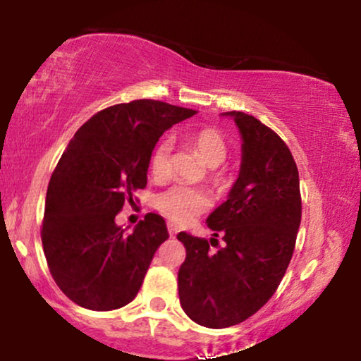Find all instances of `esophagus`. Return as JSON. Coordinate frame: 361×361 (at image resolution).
I'll list each match as a JSON object with an SVG mask.
<instances>
[{
    "label": "esophagus",
    "mask_w": 361,
    "mask_h": 361,
    "mask_svg": "<svg viewBox=\"0 0 361 361\" xmlns=\"http://www.w3.org/2000/svg\"><path fill=\"white\" fill-rule=\"evenodd\" d=\"M168 231H169V235H171V238H175V235L178 234V229L175 226H173V224H169L168 226Z\"/></svg>",
    "instance_id": "1"
}]
</instances>
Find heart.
Masks as SVG:
<instances>
[{"label":"heart","instance_id":"heart-1","mask_svg":"<svg viewBox=\"0 0 361 361\" xmlns=\"http://www.w3.org/2000/svg\"><path fill=\"white\" fill-rule=\"evenodd\" d=\"M193 146L197 147L198 154L209 164L210 168H217L226 161L227 144L217 130L204 128L193 135ZM171 149L173 140L166 137L161 140L152 151L149 159V171L154 180H166L171 171ZM209 197L198 188L192 186L175 185L164 190L156 197L154 205L168 221L178 226H186L193 221L197 215L209 209Z\"/></svg>","mask_w":361,"mask_h":361}]
</instances>
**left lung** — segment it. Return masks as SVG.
Instances as JSON below:
<instances>
[{"label": "left lung", "instance_id": "left-lung-1", "mask_svg": "<svg viewBox=\"0 0 361 361\" xmlns=\"http://www.w3.org/2000/svg\"><path fill=\"white\" fill-rule=\"evenodd\" d=\"M241 134V168L227 200L207 217V239L180 233L181 307L197 324L222 329L246 321L271 299L295 247L302 202L297 164L271 128L244 111H226ZM223 234L224 246L215 237Z\"/></svg>", "mask_w": 361, "mask_h": 361}]
</instances>
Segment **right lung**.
I'll use <instances>...</instances> for the list:
<instances>
[{
    "mask_svg": "<svg viewBox=\"0 0 361 361\" xmlns=\"http://www.w3.org/2000/svg\"><path fill=\"white\" fill-rule=\"evenodd\" d=\"M195 110L156 100L120 103L74 134L49 181L42 244L57 287L90 310L123 307L137 295L157 247L169 238L161 215L132 231L115 224L147 183L161 135Z\"/></svg>",
    "mask_w": 361,
    "mask_h": 361,
    "instance_id": "obj_1",
    "label": "right lung"
}]
</instances>
